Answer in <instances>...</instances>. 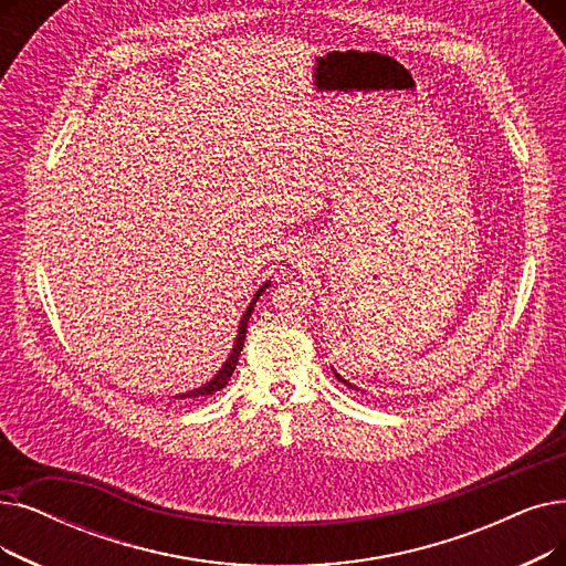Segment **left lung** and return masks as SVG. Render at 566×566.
<instances>
[{"label":"left lung","mask_w":566,"mask_h":566,"mask_svg":"<svg viewBox=\"0 0 566 566\" xmlns=\"http://www.w3.org/2000/svg\"><path fill=\"white\" fill-rule=\"evenodd\" d=\"M333 373H335V370H333ZM335 377H337V381H342V384H344V386H349V388H356V386H354V384H349V381H347V379H344V377H342V375H337V373H335ZM356 390H358V388H356Z\"/></svg>","instance_id":"1"}]
</instances>
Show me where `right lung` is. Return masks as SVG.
<instances>
[{"mask_svg":"<svg viewBox=\"0 0 566 566\" xmlns=\"http://www.w3.org/2000/svg\"><path fill=\"white\" fill-rule=\"evenodd\" d=\"M268 286H270V282H263V284L259 286V291L254 293V298H252V303L248 305V310H244V314H242V318H240V324H238V335H235V342H233V349H231L227 363H224L222 367H219V373H217L210 381H206L203 386L193 388V390H187V392H180V396H176V400H178V398H180V400H187V398L212 396L214 390L224 388V386L229 384V379H231V375H233V370H235V365H238V356H240V352H242V347H244V333H248V322H250V316H252V312H254L256 301L261 298V293H263Z\"/></svg>","mask_w":566,"mask_h":566,"instance_id":"add662e5","label":"right lung"}]
</instances>
